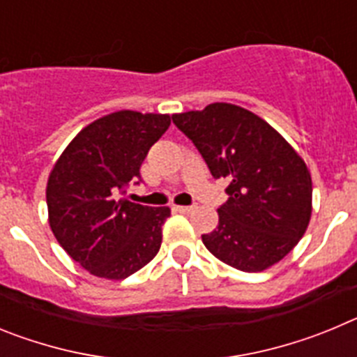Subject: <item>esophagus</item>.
<instances>
[{
    "instance_id": "1",
    "label": "esophagus",
    "mask_w": 357,
    "mask_h": 357,
    "mask_svg": "<svg viewBox=\"0 0 357 357\" xmlns=\"http://www.w3.org/2000/svg\"><path fill=\"white\" fill-rule=\"evenodd\" d=\"M175 209L176 211H178V213H191V211H193V207H191V206H176L175 207Z\"/></svg>"
}]
</instances>
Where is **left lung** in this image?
I'll list each match as a JSON object with an SVG mask.
<instances>
[{
  "mask_svg": "<svg viewBox=\"0 0 357 357\" xmlns=\"http://www.w3.org/2000/svg\"><path fill=\"white\" fill-rule=\"evenodd\" d=\"M172 119L211 175L229 181L218 227L202 236L207 250L241 272L279 263L301 241L313 211V184L302 157L264 119L232 103H211Z\"/></svg>",
  "mask_w": 357,
  "mask_h": 357,
  "instance_id": "obj_1",
  "label": "left lung"
}]
</instances>
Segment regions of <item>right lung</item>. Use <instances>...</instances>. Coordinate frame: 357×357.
<instances>
[{"label": "right lung", "mask_w": 357, "mask_h": 357, "mask_svg": "<svg viewBox=\"0 0 357 357\" xmlns=\"http://www.w3.org/2000/svg\"><path fill=\"white\" fill-rule=\"evenodd\" d=\"M168 114L119 110L80 130L53 166L46 185L50 227L82 268L109 280L150 263L162 243L169 207L128 202L148 150L168 130Z\"/></svg>", "instance_id": "obj_1"}]
</instances>
